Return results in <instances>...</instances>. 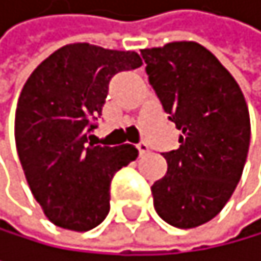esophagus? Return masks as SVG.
<instances>
[{
    "label": "esophagus",
    "mask_w": 261,
    "mask_h": 261,
    "mask_svg": "<svg viewBox=\"0 0 261 261\" xmlns=\"http://www.w3.org/2000/svg\"><path fill=\"white\" fill-rule=\"evenodd\" d=\"M137 150H139V155L140 156H144L148 153V145L145 144V142H140V144L137 145Z\"/></svg>",
    "instance_id": "34e87169"
}]
</instances>
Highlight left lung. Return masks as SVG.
Listing matches in <instances>:
<instances>
[{"label":"left lung","mask_w":261,"mask_h":261,"mask_svg":"<svg viewBox=\"0 0 261 261\" xmlns=\"http://www.w3.org/2000/svg\"><path fill=\"white\" fill-rule=\"evenodd\" d=\"M148 82L181 132L178 150L163 153L167 173L152 185L165 222L193 229L221 213L242 176L250 116L229 70L198 42L142 48Z\"/></svg>","instance_id":"obj_1"}]
</instances>
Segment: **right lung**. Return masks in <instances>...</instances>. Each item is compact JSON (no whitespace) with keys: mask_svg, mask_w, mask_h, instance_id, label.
Returning a JSON list of instances; mask_svg holds the SVG:
<instances>
[{"mask_svg":"<svg viewBox=\"0 0 261 261\" xmlns=\"http://www.w3.org/2000/svg\"><path fill=\"white\" fill-rule=\"evenodd\" d=\"M142 65L139 54L76 42L60 47L31 73L19 94L14 139L34 198L62 229L86 232L109 213L111 179L137 159L124 144H88L109 80Z\"/></svg>","mask_w":261,"mask_h":261,"instance_id":"add662e5","label":"right lung"}]
</instances>
